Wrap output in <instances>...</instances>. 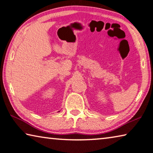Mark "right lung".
Masks as SVG:
<instances>
[{
	"label": "right lung",
	"instance_id": "obj_1",
	"mask_svg": "<svg viewBox=\"0 0 153 153\" xmlns=\"http://www.w3.org/2000/svg\"><path fill=\"white\" fill-rule=\"evenodd\" d=\"M58 112H59V111H58Z\"/></svg>",
	"mask_w": 153,
	"mask_h": 153
}]
</instances>
